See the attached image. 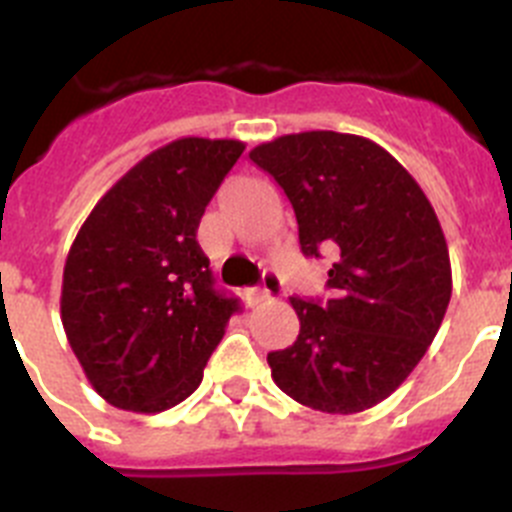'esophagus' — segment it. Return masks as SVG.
<instances>
[{
    "label": "esophagus",
    "mask_w": 512,
    "mask_h": 512,
    "mask_svg": "<svg viewBox=\"0 0 512 512\" xmlns=\"http://www.w3.org/2000/svg\"><path fill=\"white\" fill-rule=\"evenodd\" d=\"M279 295H282V279H279L277 274H266L264 282L246 289V300L251 307L261 305V302L269 300V297H279Z\"/></svg>",
    "instance_id": "1"
}]
</instances>
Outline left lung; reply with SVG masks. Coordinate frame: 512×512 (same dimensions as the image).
Segmentation results:
<instances>
[{"instance_id": "1", "label": "left lung", "mask_w": 512, "mask_h": 512, "mask_svg": "<svg viewBox=\"0 0 512 512\" xmlns=\"http://www.w3.org/2000/svg\"><path fill=\"white\" fill-rule=\"evenodd\" d=\"M248 158L292 202L302 253H338L328 300H289L300 336L266 356L271 377L320 413L374 408L423 359L451 300L449 248L431 202L390 153L359 135H282Z\"/></svg>"}]
</instances>
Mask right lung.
Returning a JSON list of instances; mask_svg holds the SVG:
<instances>
[{"label": "right lung", "instance_id": "right-lung-1", "mask_svg": "<svg viewBox=\"0 0 512 512\" xmlns=\"http://www.w3.org/2000/svg\"><path fill=\"white\" fill-rule=\"evenodd\" d=\"M243 148L179 138L148 153L76 233L63 266V330L115 408L161 413L187 400L241 310L215 287L197 228Z\"/></svg>", "mask_w": 512, "mask_h": 512}]
</instances>
